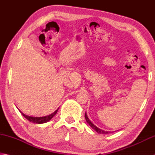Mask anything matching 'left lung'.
Masks as SVG:
<instances>
[{
  "mask_svg": "<svg viewBox=\"0 0 155 155\" xmlns=\"http://www.w3.org/2000/svg\"><path fill=\"white\" fill-rule=\"evenodd\" d=\"M85 120H86V122H87V124L90 126V127L93 128V129L96 131V132H97L98 133H100V134H108V133H111L109 132V131H106V130H103L101 129V128H98L97 127H96L95 125H94L92 122H91L90 119L88 118L87 115V114H86L85 112Z\"/></svg>",
  "mask_w": 155,
  "mask_h": 155,
  "instance_id": "obj_1",
  "label": "left lung"
}]
</instances>
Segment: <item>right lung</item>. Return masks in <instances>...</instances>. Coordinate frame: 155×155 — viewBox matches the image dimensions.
Here are the masks:
<instances>
[{
    "instance_id": "obj_1",
    "label": "right lung",
    "mask_w": 155,
    "mask_h": 155,
    "mask_svg": "<svg viewBox=\"0 0 155 155\" xmlns=\"http://www.w3.org/2000/svg\"><path fill=\"white\" fill-rule=\"evenodd\" d=\"M59 109H57L55 111L52 113V114H50L48 115H46V116H43V117H33V116H29V115H25V114H23L22 111L20 112L22 114V115L24 116L26 119H27L28 121H30L33 123H35V124H43V123H46L47 122H48L51 120L52 117H53L54 115H56L57 113V111H58Z\"/></svg>"
}]
</instances>
